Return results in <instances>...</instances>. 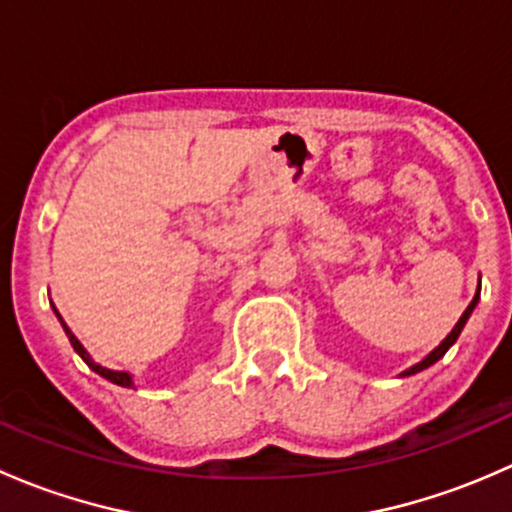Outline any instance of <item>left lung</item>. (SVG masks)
Segmentation results:
<instances>
[{"label": "left lung", "instance_id": "1", "mask_svg": "<svg viewBox=\"0 0 512 512\" xmlns=\"http://www.w3.org/2000/svg\"><path fill=\"white\" fill-rule=\"evenodd\" d=\"M478 299H480V285H478V292H476V297H473V302H471V304H468V307H466V312H463V314H461V319H458V322H456V327H453V332H451V334H448V337H446V339H443V342H441V344H438V347H436V349H433V352H431V354H428V356H426V359H423V361H418V364H416V366H411V369H409V371H404V376H411V374H416V371H423V369H428V366H431V364H436V361H438V359H441V356H443V354H446V352H448V349H451V347H453V344H456L458 334H461V332H463V327H466L468 317H471V312H473V309H476Z\"/></svg>", "mask_w": 512, "mask_h": 512}]
</instances>
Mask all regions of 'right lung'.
Masks as SVG:
<instances>
[{"label": "right lung", "mask_w": 512, "mask_h": 512, "mask_svg": "<svg viewBox=\"0 0 512 512\" xmlns=\"http://www.w3.org/2000/svg\"><path fill=\"white\" fill-rule=\"evenodd\" d=\"M54 312H56V309H54ZM56 314H59V312H56ZM59 319H61V317H59ZM61 324H64V332H66V337H69L71 347H74V349H76V354H79V356H81V359H84V361H86V364H89V366H91V369H94V371H96V374H101V376H103V379L113 381V384H118V386H133V381H131V374H126V371H113V369H106V366L96 364V361H94V359H91V356H89V352H86V349H84V347H81V342H79V339H76V337H74V334H71V329H69V327H66V322H64V319H61Z\"/></svg>", "instance_id": "1"}]
</instances>
